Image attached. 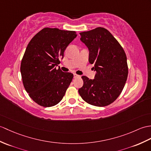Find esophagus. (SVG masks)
Segmentation results:
<instances>
[{
	"mask_svg": "<svg viewBox=\"0 0 151 151\" xmlns=\"http://www.w3.org/2000/svg\"><path fill=\"white\" fill-rule=\"evenodd\" d=\"M78 77H80V76H79V75H76V74H74V78H78Z\"/></svg>",
	"mask_w": 151,
	"mask_h": 151,
	"instance_id": "1",
	"label": "esophagus"
}]
</instances>
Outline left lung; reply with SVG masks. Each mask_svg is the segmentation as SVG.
Here are the masks:
<instances>
[{
  "mask_svg": "<svg viewBox=\"0 0 151 151\" xmlns=\"http://www.w3.org/2000/svg\"><path fill=\"white\" fill-rule=\"evenodd\" d=\"M80 34L89 50V62L94 65L96 73L93 80L82 76L83 85L78 93L89 104L107 106L117 99L125 86L128 76L126 54L106 28L99 27Z\"/></svg>",
  "mask_w": 151,
  "mask_h": 151,
  "instance_id": "left-lung-1",
  "label": "left lung"
}]
</instances>
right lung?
Segmentation results:
<instances>
[{"label":"right lung","mask_w":151,"mask_h":151,"mask_svg":"<svg viewBox=\"0 0 151 151\" xmlns=\"http://www.w3.org/2000/svg\"><path fill=\"white\" fill-rule=\"evenodd\" d=\"M76 36L74 31L44 27L28 44L21 61V76L29 97L39 106H54L65 95L73 74L56 65Z\"/></svg>","instance_id":"1"}]
</instances>
